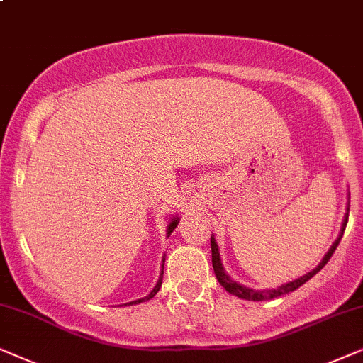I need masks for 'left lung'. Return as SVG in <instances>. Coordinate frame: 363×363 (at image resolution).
Listing matches in <instances>:
<instances>
[{"mask_svg":"<svg viewBox=\"0 0 363 363\" xmlns=\"http://www.w3.org/2000/svg\"><path fill=\"white\" fill-rule=\"evenodd\" d=\"M347 220H349V214L345 216V220H344V227H342V232L339 235V239L333 242V245L330 247V250L325 254V257H323V260L320 264L317 265L315 269L312 270V272H308L306 275H302L301 279H296L292 280V282L289 284H284V286H280L277 289H270V291H254V289H249V287H244L240 286V284L235 282V280H232L229 275H227L224 272V267H222L220 264V255H219V249H217V244H216V239L212 238L211 235V249H212V267H214V274L217 280H219V284L222 287L225 289L227 292L232 294V296H238L240 298H245V301H270V298L274 297H279V296H284V294H289L292 291H296V289H298L301 286H303V284L307 282V280H311L313 275H315L318 270H320L323 265H325L328 260H330V257L333 255V252H335L337 245H339L342 235H344V230H345V225H347Z\"/></svg>","mask_w":363,"mask_h":363,"instance_id":"obj_1","label":"left lung"}]
</instances>
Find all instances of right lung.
Masks as SVG:
<instances>
[{
	"label": "right lung",
	"mask_w": 363,
	"mask_h": 363,
	"mask_svg": "<svg viewBox=\"0 0 363 363\" xmlns=\"http://www.w3.org/2000/svg\"><path fill=\"white\" fill-rule=\"evenodd\" d=\"M177 224H179V219H172V222H169V225H167V235L171 234V232H172L174 229H176ZM164 260H166V259H164ZM164 260H162V262H164ZM162 274H164V264H162V270H161V277H159L157 284H156V287L152 289V292L149 294V296H146V297L138 298V301L129 302V303H124V306H133V303H141V302H146V301H149V298H152L154 296H156V294L159 292V289H161V284H162Z\"/></svg>",
	"instance_id": "add662e5"
}]
</instances>
